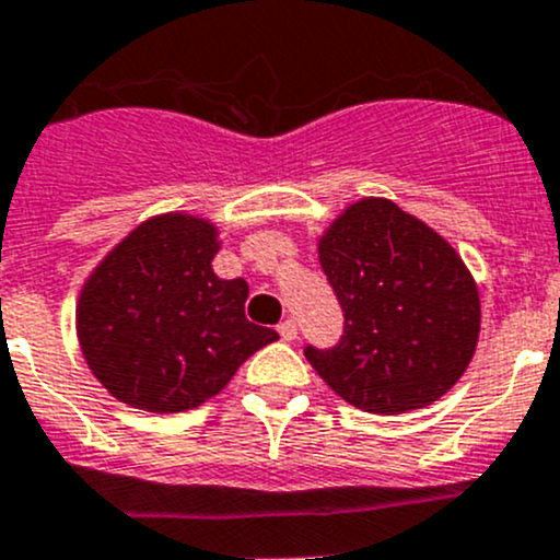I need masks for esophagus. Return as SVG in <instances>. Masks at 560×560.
<instances>
[{"mask_svg": "<svg viewBox=\"0 0 560 560\" xmlns=\"http://www.w3.org/2000/svg\"><path fill=\"white\" fill-rule=\"evenodd\" d=\"M279 336L284 338V341H295L298 338V322L295 319H284L279 325Z\"/></svg>", "mask_w": 560, "mask_h": 560, "instance_id": "1", "label": "esophagus"}]
</instances>
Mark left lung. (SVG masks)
I'll return each instance as SVG.
<instances>
[{
    "mask_svg": "<svg viewBox=\"0 0 560 560\" xmlns=\"http://www.w3.org/2000/svg\"><path fill=\"white\" fill-rule=\"evenodd\" d=\"M319 265L343 308L332 349L306 347L347 404L404 415L442 398L479 338V292L436 230L385 197L343 208L319 238Z\"/></svg>",
    "mask_w": 560,
    "mask_h": 560,
    "instance_id": "1",
    "label": "left lung"
}]
</instances>
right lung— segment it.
<instances>
[{"mask_svg":"<svg viewBox=\"0 0 560 560\" xmlns=\"http://www.w3.org/2000/svg\"><path fill=\"white\" fill-rule=\"evenodd\" d=\"M217 224L145 219L105 254L75 308L81 352L113 398L154 415L197 409L279 338L246 319L244 279H219Z\"/></svg>","mask_w":560,"mask_h":560,"instance_id":"obj_1","label":"right lung"}]
</instances>
